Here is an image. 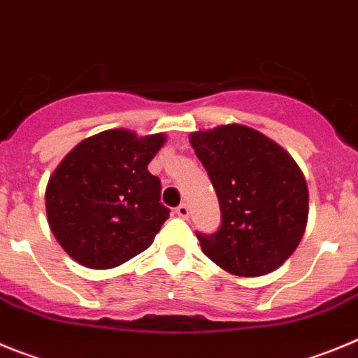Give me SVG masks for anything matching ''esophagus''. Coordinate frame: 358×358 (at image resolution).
Returning <instances> with one entry per match:
<instances>
[{
  "mask_svg": "<svg viewBox=\"0 0 358 358\" xmlns=\"http://www.w3.org/2000/svg\"><path fill=\"white\" fill-rule=\"evenodd\" d=\"M176 214H178L182 219H189V214H191V210H189V207H187L185 203H182L180 207H176Z\"/></svg>",
  "mask_w": 358,
  "mask_h": 358,
  "instance_id": "34e87169",
  "label": "esophagus"
}]
</instances>
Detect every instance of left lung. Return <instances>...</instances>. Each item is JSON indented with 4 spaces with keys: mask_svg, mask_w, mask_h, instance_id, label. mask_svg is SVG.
I'll return each mask as SVG.
<instances>
[{
    "mask_svg": "<svg viewBox=\"0 0 358 358\" xmlns=\"http://www.w3.org/2000/svg\"><path fill=\"white\" fill-rule=\"evenodd\" d=\"M221 208L215 234H198L201 251L235 276H264L294 253L308 219L305 176L275 141L244 124L189 135Z\"/></svg>",
    "mask_w": 358,
    "mask_h": 358,
    "instance_id": "left-lung-1",
    "label": "left lung"
}]
</instances>
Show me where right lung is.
Listing matches in <instances>:
<instances>
[{
  "label": "right lung",
  "instance_id": "obj_1",
  "mask_svg": "<svg viewBox=\"0 0 358 358\" xmlns=\"http://www.w3.org/2000/svg\"><path fill=\"white\" fill-rule=\"evenodd\" d=\"M166 134L114 128L87 137L46 185L48 224L67 255L91 269H112L151 246L169 217L160 180L148 164Z\"/></svg>",
  "mask_w": 358,
  "mask_h": 358
}]
</instances>
